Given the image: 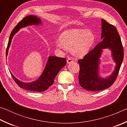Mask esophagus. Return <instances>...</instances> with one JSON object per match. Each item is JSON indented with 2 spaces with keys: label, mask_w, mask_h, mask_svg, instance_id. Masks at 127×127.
<instances>
[{
  "label": "esophagus",
  "mask_w": 127,
  "mask_h": 127,
  "mask_svg": "<svg viewBox=\"0 0 127 127\" xmlns=\"http://www.w3.org/2000/svg\"><path fill=\"white\" fill-rule=\"evenodd\" d=\"M66 62H67V63H70L73 62V59L72 58H68L67 61Z\"/></svg>",
  "instance_id": "obj_1"
}]
</instances>
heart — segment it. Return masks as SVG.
I'll use <instances>...</instances> for the list:
<instances>
[{"mask_svg": "<svg viewBox=\"0 0 127 127\" xmlns=\"http://www.w3.org/2000/svg\"><path fill=\"white\" fill-rule=\"evenodd\" d=\"M57 45L69 50L74 57L81 58L89 52L95 42V35L90 30L72 29L64 31Z\"/></svg>", "mask_w": 127, "mask_h": 127, "instance_id": "1", "label": "heart"}]
</instances>
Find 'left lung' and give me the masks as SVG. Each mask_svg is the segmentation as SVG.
I'll return each instance as SVG.
<instances>
[{"mask_svg": "<svg viewBox=\"0 0 127 127\" xmlns=\"http://www.w3.org/2000/svg\"><path fill=\"white\" fill-rule=\"evenodd\" d=\"M102 41L93 50L86 55L82 59L78 60L79 64V82L83 89L91 91H98L108 89L114 82L123 62L124 50L117 29L106 21L101 20ZM109 48L116 65L112 74L106 78L99 74L100 57L103 50Z\"/></svg>", "mask_w": 127, "mask_h": 127, "instance_id": "left-lung-1", "label": "left lung"}]
</instances>
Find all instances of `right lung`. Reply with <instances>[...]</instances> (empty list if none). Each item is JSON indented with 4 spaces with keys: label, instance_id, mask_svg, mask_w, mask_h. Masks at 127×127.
<instances>
[{
    "label": "right lung",
    "instance_id": "obj_1",
    "mask_svg": "<svg viewBox=\"0 0 127 127\" xmlns=\"http://www.w3.org/2000/svg\"><path fill=\"white\" fill-rule=\"evenodd\" d=\"M42 21L39 18L35 16H28L25 17L22 21L19 22L14 29L12 30L9 38L8 46L6 50V58L8 53V50L11 44L12 40L15 34L18 32L21 29L26 27L29 26L39 25L41 24ZM66 64V59L63 58H59L55 56H50L47 62L45 68L42 74L37 80L32 82L26 83L20 81L10 71L12 78L14 81L21 89L31 91L42 92L46 90L52 85L54 80L57 76V74L61 70V69L65 66Z\"/></svg>",
    "mask_w": 127,
    "mask_h": 127
}]
</instances>
